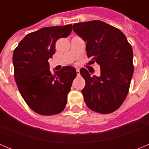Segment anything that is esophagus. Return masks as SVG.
<instances>
[{
    "instance_id": "esophagus-1",
    "label": "esophagus",
    "mask_w": 149,
    "mask_h": 149,
    "mask_svg": "<svg viewBox=\"0 0 149 149\" xmlns=\"http://www.w3.org/2000/svg\"><path fill=\"white\" fill-rule=\"evenodd\" d=\"M76 72H77V76L80 75V69H79V68H77V69H76Z\"/></svg>"
}]
</instances>
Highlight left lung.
Returning a JSON list of instances; mask_svg holds the SVG:
<instances>
[{"label": "left lung", "mask_w": 149, "mask_h": 149, "mask_svg": "<svg viewBox=\"0 0 149 149\" xmlns=\"http://www.w3.org/2000/svg\"><path fill=\"white\" fill-rule=\"evenodd\" d=\"M72 29L86 44V54L101 68V75L91 76L82 68L86 81L82 89L90 110L102 114L120 107L128 93L134 73L133 50L125 34L118 28L98 20L76 23Z\"/></svg>", "instance_id": "1"}]
</instances>
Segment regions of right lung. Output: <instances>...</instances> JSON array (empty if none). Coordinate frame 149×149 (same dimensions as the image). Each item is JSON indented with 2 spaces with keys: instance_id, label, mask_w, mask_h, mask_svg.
I'll list each match as a JSON object with an SVG mask.
<instances>
[{
  "instance_id": "add662e5",
  "label": "right lung",
  "mask_w": 149,
  "mask_h": 149,
  "mask_svg": "<svg viewBox=\"0 0 149 149\" xmlns=\"http://www.w3.org/2000/svg\"><path fill=\"white\" fill-rule=\"evenodd\" d=\"M72 27H47L30 33L13 52L14 77L18 90L27 104L40 115L58 114L66 105L76 69L64 66L52 74L48 59L55 54L56 41L70 35Z\"/></svg>"
}]
</instances>
